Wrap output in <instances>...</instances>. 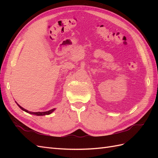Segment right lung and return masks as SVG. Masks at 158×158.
<instances>
[{"label":"right lung","instance_id":"right-lung-1","mask_svg":"<svg viewBox=\"0 0 158 158\" xmlns=\"http://www.w3.org/2000/svg\"><path fill=\"white\" fill-rule=\"evenodd\" d=\"M17 105H18V106L19 107L20 109H21L23 110H24V111H26V113H28L30 114H32V115H37V116H42V115H49V114H51L53 111V110H55V109H53L52 110H48V111H45V112H31V111H28V110H26L25 109H23V107H22L20 105H19L18 103H17Z\"/></svg>","mask_w":158,"mask_h":158}]
</instances>
